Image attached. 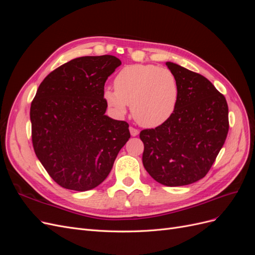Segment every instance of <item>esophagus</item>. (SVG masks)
I'll use <instances>...</instances> for the list:
<instances>
[{
	"label": "esophagus",
	"instance_id": "1",
	"mask_svg": "<svg viewBox=\"0 0 255 255\" xmlns=\"http://www.w3.org/2000/svg\"><path fill=\"white\" fill-rule=\"evenodd\" d=\"M129 133H130V135H132V136H137L138 134H139V130H138L135 128H133V127H130L129 128Z\"/></svg>",
	"mask_w": 255,
	"mask_h": 255
}]
</instances>
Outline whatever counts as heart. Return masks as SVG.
Returning <instances> with one entry per match:
<instances>
[{"mask_svg":"<svg viewBox=\"0 0 255 255\" xmlns=\"http://www.w3.org/2000/svg\"><path fill=\"white\" fill-rule=\"evenodd\" d=\"M104 98L118 115H126L128 105H132V114L139 125L155 128L173 114L179 85L167 68L129 65L121 69L115 79V89L107 88Z\"/></svg>","mask_w":255,"mask_h":255,"instance_id":"1","label":"heart"}]
</instances>
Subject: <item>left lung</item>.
<instances>
[{
	"mask_svg": "<svg viewBox=\"0 0 255 255\" xmlns=\"http://www.w3.org/2000/svg\"><path fill=\"white\" fill-rule=\"evenodd\" d=\"M179 85L171 117L140 132L142 164L156 182L183 186L206 175L229 132L227 100L203 75L167 61Z\"/></svg>",
	"mask_w": 255,
	"mask_h": 255,
	"instance_id": "1",
	"label": "left lung"
}]
</instances>
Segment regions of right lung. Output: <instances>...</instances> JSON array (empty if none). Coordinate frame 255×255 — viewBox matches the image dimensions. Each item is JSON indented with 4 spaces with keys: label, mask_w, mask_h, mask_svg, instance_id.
<instances>
[{
    "label": "right lung",
    "mask_w": 255,
    "mask_h": 255,
    "mask_svg": "<svg viewBox=\"0 0 255 255\" xmlns=\"http://www.w3.org/2000/svg\"><path fill=\"white\" fill-rule=\"evenodd\" d=\"M120 65L112 55L74 58L38 87L30 105L34 151L61 187H97L130 137L128 122L105 115L104 85Z\"/></svg>",
    "instance_id": "obj_1"
}]
</instances>
